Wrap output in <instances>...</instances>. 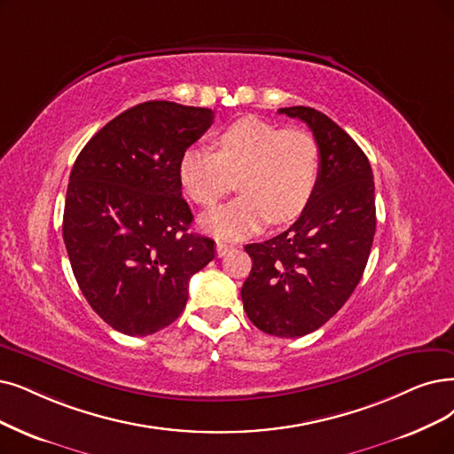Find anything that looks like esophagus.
<instances>
[{
  "label": "esophagus",
  "instance_id": "obj_1",
  "mask_svg": "<svg viewBox=\"0 0 454 454\" xmlns=\"http://www.w3.org/2000/svg\"><path fill=\"white\" fill-rule=\"evenodd\" d=\"M231 249H232V246L223 244V242H217V244H215V255L222 259V257H225V255H227V253H229Z\"/></svg>",
  "mask_w": 454,
  "mask_h": 454
}]
</instances>
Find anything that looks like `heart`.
<instances>
[{
	"mask_svg": "<svg viewBox=\"0 0 454 454\" xmlns=\"http://www.w3.org/2000/svg\"><path fill=\"white\" fill-rule=\"evenodd\" d=\"M318 171L320 149L309 130H279L257 117L229 124L215 151L192 145L178 161L180 184L197 205H215L237 178L242 193L201 217L203 229L223 240H242L268 220H294L309 203Z\"/></svg>",
	"mask_w": 454,
	"mask_h": 454,
	"instance_id": "obj_1",
	"label": "heart"
}]
</instances>
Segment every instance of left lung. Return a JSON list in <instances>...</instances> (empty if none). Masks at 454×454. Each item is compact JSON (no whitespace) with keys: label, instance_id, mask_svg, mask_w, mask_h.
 I'll use <instances>...</instances> for the list:
<instances>
[{"label":"left lung","instance_id":"1","mask_svg":"<svg viewBox=\"0 0 454 454\" xmlns=\"http://www.w3.org/2000/svg\"><path fill=\"white\" fill-rule=\"evenodd\" d=\"M303 121L320 149L315 192L298 220L261 244L240 290L249 320L268 335L294 339L318 330L354 293L376 231L374 176L365 153L328 115L281 107Z\"/></svg>","mask_w":454,"mask_h":454}]
</instances>
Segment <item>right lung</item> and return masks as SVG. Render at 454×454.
<instances>
[{"mask_svg":"<svg viewBox=\"0 0 454 454\" xmlns=\"http://www.w3.org/2000/svg\"><path fill=\"white\" fill-rule=\"evenodd\" d=\"M214 121L208 107L137 104L87 141L70 171L63 240L93 311L114 330L145 337L184 311L188 283L215 255L190 232L178 161Z\"/></svg>","mask_w":454,"mask_h":454,"instance_id":"add662e5","label":"right lung"}]
</instances>
